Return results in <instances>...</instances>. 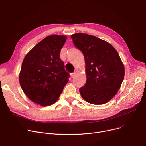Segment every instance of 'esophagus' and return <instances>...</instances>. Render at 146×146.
Wrapping results in <instances>:
<instances>
[{
	"mask_svg": "<svg viewBox=\"0 0 146 146\" xmlns=\"http://www.w3.org/2000/svg\"><path fill=\"white\" fill-rule=\"evenodd\" d=\"M77 73H78V72H74V73H73L72 74H71V76H72V78H74V77H75V76L77 74Z\"/></svg>",
	"mask_w": 146,
	"mask_h": 146,
	"instance_id": "obj_1",
	"label": "esophagus"
}]
</instances>
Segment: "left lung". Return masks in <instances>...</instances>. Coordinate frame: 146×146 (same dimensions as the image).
I'll list each match as a JSON object with an SVG mask.
<instances>
[{"mask_svg":"<svg viewBox=\"0 0 146 146\" xmlns=\"http://www.w3.org/2000/svg\"><path fill=\"white\" fill-rule=\"evenodd\" d=\"M75 47L85 57L86 82L79 89L86 102L102 105L109 102L120 89L125 68L117 51L109 42L94 35H71Z\"/></svg>","mask_w":146,"mask_h":146,"instance_id":"left-lung-1","label":"left lung"}]
</instances>
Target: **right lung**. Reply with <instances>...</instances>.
Here are the masks:
<instances>
[{
	"label": "right lung",
	"mask_w": 146,
	"mask_h": 146,
	"mask_svg": "<svg viewBox=\"0 0 146 146\" xmlns=\"http://www.w3.org/2000/svg\"><path fill=\"white\" fill-rule=\"evenodd\" d=\"M66 35L45 37L31 50L22 61L19 74L21 87L33 102L47 106L54 104L68 82L69 74L60 60Z\"/></svg>",
	"instance_id": "obj_1"
}]
</instances>
